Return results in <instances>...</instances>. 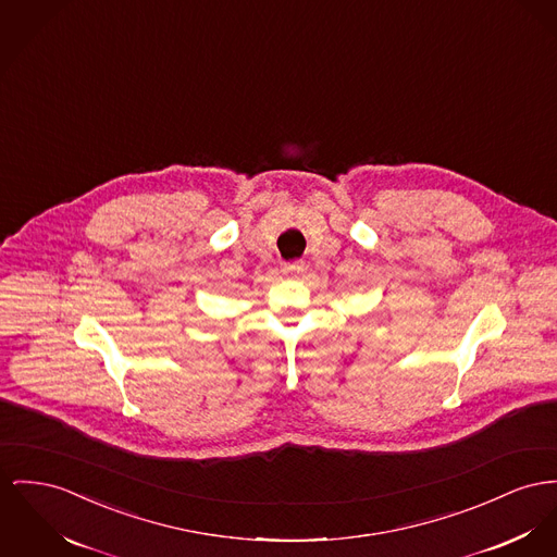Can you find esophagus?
Here are the masks:
<instances>
[{"label": "esophagus", "instance_id": "34e87169", "mask_svg": "<svg viewBox=\"0 0 557 557\" xmlns=\"http://www.w3.org/2000/svg\"><path fill=\"white\" fill-rule=\"evenodd\" d=\"M304 268H306V263H304V261H292V263H285V265H283V272H285V274L296 276L299 272H304Z\"/></svg>", "mask_w": 557, "mask_h": 557}]
</instances>
